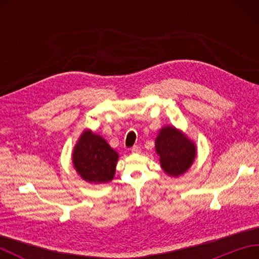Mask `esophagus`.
<instances>
[{
  "label": "esophagus",
  "instance_id": "1",
  "mask_svg": "<svg viewBox=\"0 0 259 259\" xmlns=\"http://www.w3.org/2000/svg\"><path fill=\"white\" fill-rule=\"evenodd\" d=\"M140 147L139 146H134L133 148H131V151H133L134 153H139L140 152Z\"/></svg>",
  "mask_w": 259,
  "mask_h": 259
}]
</instances>
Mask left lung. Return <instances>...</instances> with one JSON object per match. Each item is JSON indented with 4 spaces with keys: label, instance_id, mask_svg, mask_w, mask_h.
Listing matches in <instances>:
<instances>
[{
    "label": "left lung",
    "instance_id": "obj_1",
    "mask_svg": "<svg viewBox=\"0 0 259 259\" xmlns=\"http://www.w3.org/2000/svg\"><path fill=\"white\" fill-rule=\"evenodd\" d=\"M156 151L164 172L178 177L188 170L196 157L194 142L174 126H164L156 139Z\"/></svg>",
    "mask_w": 259,
    "mask_h": 259
}]
</instances>
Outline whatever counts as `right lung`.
<instances>
[{
    "mask_svg": "<svg viewBox=\"0 0 259 259\" xmlns=\"http://www.w3.org/2000/svg\"><path fill=\"white\" fill-rule=\"evenodd\" d=\"M118 152L102 137L85 130L81 135L73 151V166L85 181L104 184L112 180Z\"/></svg>",
    "mask_w": 259,
    "mask_h": 259,
    "instance_id": "add662e5",
    "label": "right lung"
}]
</instances>
